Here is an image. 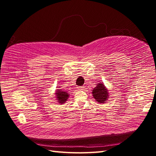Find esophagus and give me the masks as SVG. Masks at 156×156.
Here are the masks:
<instances>
[{"label": "esophagus", "instance_id": "34e87169", "mask_svg": "<svg viewBox=\"0 0 156 156\" xmlns=\"http://www.w3.org/2000/svg\"><path fill=\"white\" fill-rule=\"evenodd\" d=\"M84 88V86H81V87H77V88H78L79 90H83Z\"/></svg>", "mask_w": 156, "mask_h": 156}]
</instances>
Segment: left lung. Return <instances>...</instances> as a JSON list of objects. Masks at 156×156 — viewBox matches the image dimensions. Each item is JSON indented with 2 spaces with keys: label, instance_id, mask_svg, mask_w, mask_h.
Returning <instances> with one entry per match:
<instances>
[{
  "label": "left lung",
  "instance_id": "obj_1",
  "mask_svg": "<svg viewBox=\"0 0 156 156\" xmlns=\"http://www.w3.org/2000/svg\"><path fill=\"white\" fill-rule=\"evenodd\" d=\"M92 91L93 96L98 103H103L108 99L107 90L103 83H98Z\"/></svg>",
  "mask_w": 156,
  "mask_h": 156
}]
</instances>
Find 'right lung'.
I'll return each mask as SVG.
<instances>
[{"mask_svg": "<svg viewBox=\"0 0 156 156\" xmlns=\"http://www.w3.org/2000/svg\"><path fill=\"white\" fill-rule=\"evenodd\" d=\"M56 99L58 101V102L60 103V104H62V103L66 102V101H67L69 97V94L67 93V92L62 90L60 89L58 90V91H56Z\"/></svg>", "mask_w": 156, "mask_h": 156, "instance_id": "1", "label": "right lung"}]
</instances>
